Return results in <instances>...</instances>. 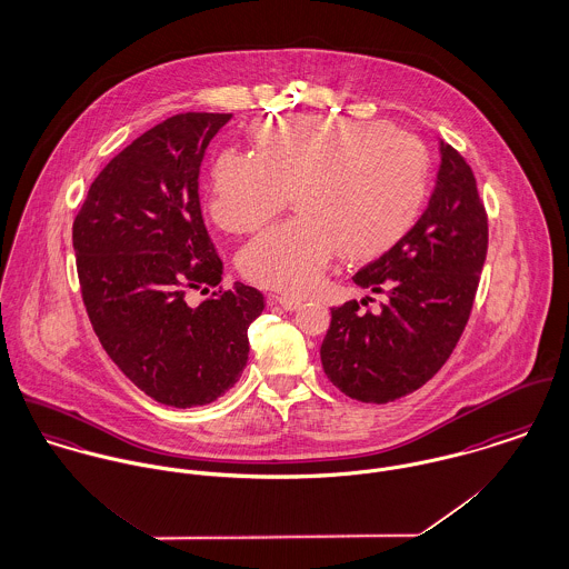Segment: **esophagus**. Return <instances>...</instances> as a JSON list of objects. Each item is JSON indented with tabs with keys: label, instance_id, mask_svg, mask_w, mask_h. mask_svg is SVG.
<instances>
[{
	"label": "esophagus",
	"instance_id": "esophagus-1",
	"mask_svg": "<svg viewBox=\"0 0 569 569\" xmlns=\"http://www.w3.org/2000/svg\"><path fill=\"white\" fill-rule=\"evenodd\" d=\"M272 303H277V306H279V308H283L286 312H295V310H299V308H301V299L286 297V295H281V297H272Z\"/></svg>",
	"mask_w": 569,
	"mask_h": 569
}]
</instances>
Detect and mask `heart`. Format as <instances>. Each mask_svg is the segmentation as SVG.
<instances>
[{"instance_id":"heart-1","label":"heart","mask_w":569,"mask_h":569,"mask_svg":"<svg viewBox=\"0 0 569 569\" xmlns=\"http://www.w3.org/2000/svg\"><path fill=\"white\" fill-rule=\"evenodd\" d=\"M254 152L213 163L209 213L231 233L277 216L295 191L299 216L270 227L238 257L261 288L303 295L342 249L371 254L417 218L430 181L423 141L397 127L340 116H292L254 128Z\"/></svg>"}]
</instances>
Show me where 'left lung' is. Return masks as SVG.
I'll list each match as a JSON object with an SVG mask.
<instances>
[{
	"label": "left lung",
	"instance_id": "left-lung-1",
	"mask_svg": "<svg viewBox=\"0 0 569 569\" xmlns=\"http://www.w3.org/2000/svg\"><path fill=\"white\" fill-rule=\"evenodd\" d=\"M439 150L437 186L421 218L353 274L386 303L376 315L358 301L333 308L320 345L325 376L365 403L395 401L435 378L471 315L489 247L487 211L460 152L445 141Z\"/></svg>",
	"mask_w": 569,
	"mask_h": 569
}]
</instances>
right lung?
<instances>
[{
  "mask_svg": "<svg viewBox=\"0 0 569 569\" xmlns=\"http://www.w3.org/2000/svg\"><path fill=\"white\" fill-rule=\"evenodd\" d=\"M231 113H179L146 130L91 183L73 220L82 301L109 358L139 390L174 408L222 397L249 360L263 295L236 283L200 306L188 292L222 281L198 174Z\"/></svg>",
  "mask_w": 569,
  "mask_h": 569,
  "instance_id": "1",
  "label": "right lung"
}]
</instances>
